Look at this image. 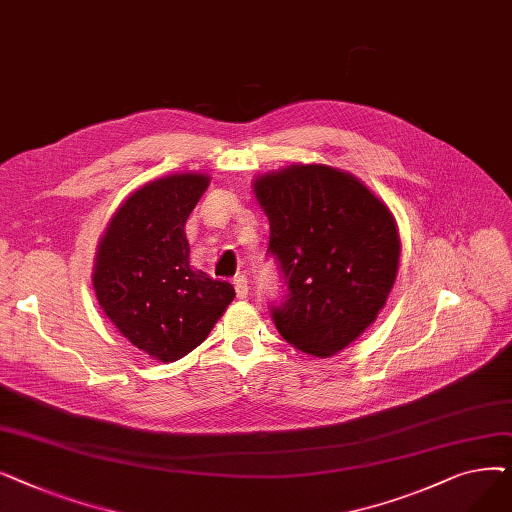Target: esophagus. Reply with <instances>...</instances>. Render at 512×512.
Here are the masks:
<instances>
[{
    "label": "esophagus",
    "mask_w": 512,
    "mask_h": 512,
    "mask_svg": "<svg viewBox=\"0 0 512 512\" xmlns=\"http://www.w3.org/2000/svg\"><path fill=\"white\" fill-rule=\"evenodd\" d=\"M234 290H236V297L238 299H247L249 297V282H247V276L238 274L234 278Z\"/></svg>",
    "instance_id": "esophagus-1"
}]
</instances>
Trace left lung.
I'll use <instances>...</instances> for the list:
<instances>
[{
    "label": "left lung",
    "mask_w": 512,
    "mask_h": 512,
    "mask_svg": "<svg viewBox=\"0 0 512 512\" xmlns=\"http://www.w3.org/2000/svg\"><path fill=\"white\" fill-rule=\"evenodd\" d=\"M253 191L270 220L267 251L288 286L272 307L278 332L307 355L340 353L373 324L394 286V215L359 178L321 164L263 174Z\"/></svg>",
    "instance_id": "obj_1"
}]
</instances>
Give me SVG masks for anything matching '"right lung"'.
<instances>
[{"label": "right lung", "instance_id": "add662e5", "mask_svg": "<svg viewBox=\"0 0 512 512\" xmlns=\"http://www.w3.org/2000/svg\"><path fill=\"white\" fill-rule=\"evenodd\" d=\"M209 186L207 174L147 182L114 213L93 270L99 307L149 357L172 363L197 348L234 301L230 282L188 261L184 224Z\"/></svg>", "mask_w": 512, "mask_h": 512}]
</instances>
